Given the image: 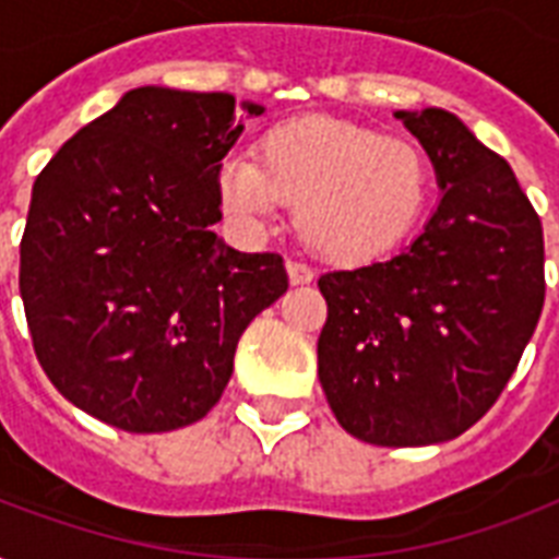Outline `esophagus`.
<instances>
[{
	"mask_svg": "<svg viewBox=\"0 0 559 559\" xmlns=\"http://www.w3.org/2000/svg\"><path fill=\"white\" fill-rule=\"evenodd\" d=\"M287 275L293 287H307V284H313L316 278V272L310 270L307 263H296V261L287 263Z\"/></svg>",
	"mask_w": 559,
	"mask_h": 559,
	"instance_id": "esophagus-1",
	"label": "esophagus"
}]
</instances>
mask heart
Here are the masks:
<instances>
[{
  "instance_id": "1",
  "label": "heart",
  "mask_w": 559,
  "mask_h": 559,
  "mask_svg": "<svg viewBox=\"0 0 559 559\" xmlns=\"http://www.w3.org/2000/svg\"><path fill=\"white\" fill-rule=\"evenodd\" d=\"M432 162L415 142L331 116L270 127L254 162L228 156L217 197L240 226H266L278 205L296 209L301 243L328 263L362 266L403 246L432 202Z\"/></svg>"
}]
</instances>
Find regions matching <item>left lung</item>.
Returning <instances> with one entry per match:
<instances>
[{
    "mask_svg": "<svg viewBox=\"0 0 559 559\" xmlns=\"http://www.w3.org/2000/svg\"><path fill=\"white\" fill-rule=\"evenodd\" d=\"M394 116L424 144L441 200L400 254L319 278V382L345 432L426 447L467 432L520 366L543 313V226L511 165L459 116Z\"/></svg>",
    "mask_w": 559,
    "mask_h": 559,
    "instance_id": "obj_1",
    "label": "left lung"
}]
</instances>
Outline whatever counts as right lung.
Returning <instances> with one entry per match:
<instances>
[{"label":"right lung","instance_id":"obj_1","mask_svg":"<svg viewBox=\"0 0 559 559\" xmlns=\"http://www.w3.org/2000/svg\"><path fill=\"white\" fill-rule=\"evenodd\" d=\"M235 107L228 92H124L31 191L20 293L39 366L124 432L209 415L249 322L287 293L278 254L237 252L211 231L217 170L243 133Z\"/></svg>","mask_w":559,"mask_h":559}]
</instances>
